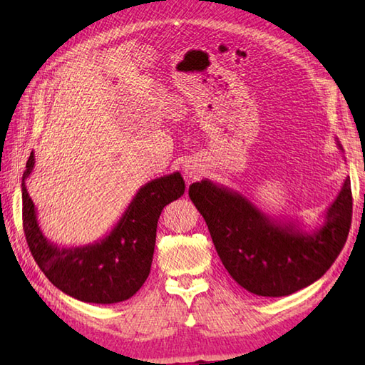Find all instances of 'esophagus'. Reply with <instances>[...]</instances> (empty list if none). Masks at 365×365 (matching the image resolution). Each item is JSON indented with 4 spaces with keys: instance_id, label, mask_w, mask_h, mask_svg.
<instances>
[{
    "instance_id": "obj_1",
    "label": "esophagus",
    "mask_w": 365,
    "mask_h": 365,
    "mask_svg": "<svg viewBox=\"0 0 365 365\" xmlns=\"http://www.w3.org/2000/svg\"><path fill=\"white\" fill-rule=\"evenodd\" d=\"M185 177L187 178H196L200 174V166L195 161H188L187 165H185Z\"/></svg>"
}]
</instances>
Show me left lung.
I'll use <instances>...</instances> for the list:
<instances>
[{
  "label": "left lung",
  "mask_w": 365,
  "mask_h": 365,
  "mask_svg": "<svg viewBox=\"0 0 365 365\" xmlns=\"http://www.w3.org/2000/svg\"><path fill=\"white\" fill-rule=\"evenodd\" d=\"M337 147L344 150L339 141ZM188 195L229 274L259 297H287L319 281L342 251L351 226L350 177L324 213V222L311 232L271 218L242 192L208 178L190 185Z\"/></svg>",
  "instance_id": "left-lung-1"
}]
</instances>
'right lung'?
I'll list each match as a JSON object with an SVG mask.
<instances>
[{
	"label": "right lung",
	"mask_w": 365,
	"mask_h": 365,
	"mask_svg": "<svg viewBox=\"0 0 365 365\" xmlns=\"http://www.w3.org/2000/svg\"><path fill=\"white\" fill-rule=\"evenodd\" d=\"M34 163L31 152L21 178V200L23 230L38 268L61 292L84 302L113 304L133 297L150 273L161 210L185 192L182 174L163 175L143 185L106 237L92 245L61 247L38 227L36 207L28 195L25 182Z\"/></svg>",
	"instance_id": "obj_1"
}]
</instances>
